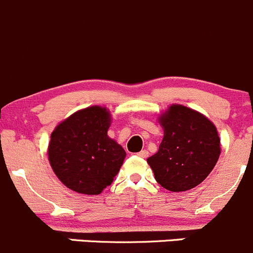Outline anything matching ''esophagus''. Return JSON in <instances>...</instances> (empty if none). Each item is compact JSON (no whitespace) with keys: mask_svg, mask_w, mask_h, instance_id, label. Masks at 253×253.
<instances>
[{"mask_svg":"<svg viewBox=\"0 0 253 253\" xmlns=\"http://www.w3.org/2000/svg\"><path fill=\"white\" fill-rule=\"evenodd\" d=\"M137 156L141 157V158H147V157H148V151H146V149H142L141 152H138V153H137Z\"/></svg>","mask_w":253,"mask_h":253,"instance_id":"34e87169","label":"esophagus"}]
</instances>
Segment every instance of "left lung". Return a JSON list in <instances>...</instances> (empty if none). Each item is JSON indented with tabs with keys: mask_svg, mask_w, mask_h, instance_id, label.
Returning a JSON list of instances; mask_svg holds the SVG:
<instances>
[{
	"mask_svg": "<svg viewBox=\"0 0 253 253\" xmlns=\"http://www.w3.org/2000/svg\"><path fill=\"white\" fill-rule=\"evenodd\" d=\"M164 131L158 152L147 159L154 178L170 192L199 185L214 169L220 153L215 125L200 112L173 104L158 117Z\"/></svg>",
	"mask_w": 253,
	"mask_h": 253,
	"instance_id": "1",
	"label": "left lung"
}]
</instances>
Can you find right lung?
Wrapping results in <instances>:
<instances>
[{
    "label": "right lung",
    "mask_w": 253,
    "mask_h": 253,
    "mask_svg": "<svg viewBox=\"0 0 253 253\" xmlns=\"http://www.w3.org/2000/svg\"><path fill=\"white\" fill-rule=\"evenodd\" d=\"M110 125L109 110L95 105L74 112L51 132L49 163L67 188L97 195L112 183L126 152L107 136Z\"/></svg>",
    "instance_id": "1"
}]
</instances>
